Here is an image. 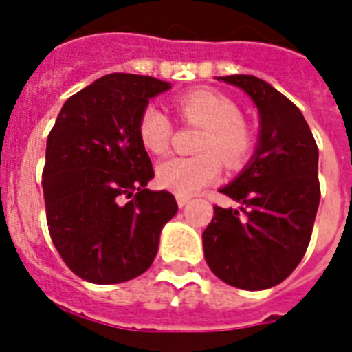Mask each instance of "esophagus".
<instances>
[{
  "instance_id": "esophagus-1",
  "label": "esophagus",
  "mask_w": 352,
  "mask_h": 352,
  "mask_svg": "<svg viewBox=\"0 0 352 352\" xmlns=\"http://www.w3.org/2000/svg\"><path fill=\"white\" fill-rule=\"evenodd\" d=\"M188 203H190V197H188V195H177V204H179L181 208H184Z\"/></svg>"
}]
</instances>
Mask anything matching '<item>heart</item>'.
<instances>
[{
	"label": "heart",
	"instance_id": "1",
	"mask_svg": "<svg viewBox=\"0 0 352 352\" xmlns=\"http://www.w3.org/2000/svg\"><path fill=\"white\" fill-rule=\"evenodd\" d=\"M179 115L203 127L195 157H171L157 168L160 186L179 195H193L221 175L226 166L243 164L252 151V133L241 120L239 107L230 98L210 89H197L177 100ZM138 137L149 153H164L170 146L171 122L162 107L149 104L138 120Z\"/></svg>",
	"mask_w": 352,
	"mask_h": 352
}]
</instances>
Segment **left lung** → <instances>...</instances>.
I'll use <instances>...</instances> for the list:
<instances>
[{
    "label": "left lung",
    "mask_w": 352,
    "mask_h": 352,
    "mask_svg": "<svg viewBox=\"0 0 352 352\" xmlns=\"http://www.w3.org/2000/svg\"><path fill=\"white\" fill-rule=\"evenodd\" d=\"M250 96L259 137L248 164L221 188L239 208H214L203 232L204 259L225 283L265 290L289 278L305 256L320 204L318 146L301 111L252 74L217 76Z\"/></svg>",
    "instance_id": "1"
}]
</instances>
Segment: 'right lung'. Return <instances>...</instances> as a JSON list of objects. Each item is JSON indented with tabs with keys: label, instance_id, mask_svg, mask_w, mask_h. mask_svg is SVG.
<instances>
[{
	"label": "right lung",
	"instance_id": "obj_1",
	"mask_svg": "<svg viewBox=\"0 0 352 352\" xmlns=\"http://www.w3.org/2000/svg\"><path fill=\"white\" fill-rule=\"evenodd\" d=\"M170 87L151 76L107 74L67 98L49 133L47 225L65 265L89 283L146 272L179 210L170 192L146 188L155 173L138 137L149 100Z\"/></svg>",
	"mask_w": 352,
	"mask_h": 352
}]
</instances>
